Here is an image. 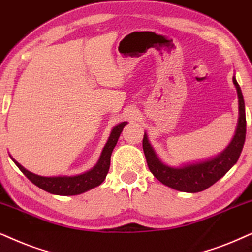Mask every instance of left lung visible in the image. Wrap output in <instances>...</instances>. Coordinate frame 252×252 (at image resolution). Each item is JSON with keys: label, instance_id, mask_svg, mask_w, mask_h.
<instances>
[{"label": "left lung", "instance_id": "left-lung-1", "mask_svg": "<svg viewBox=\"0 0 252 252\" xmlns=\"http://www.w3.org/2000/svg\"><path fill=\"white\" fill-rule=\"evenodd\" d=\"M232 82L236 87L238 96L237 126L231 142L219 155L203 159V160L179 165V166H170L163 163L161 159L158 157L155 149L150 144L148 135L144 132L143 150H144L146 163L151 173L165 186L186 193L201 192L221 179L237 163L245 141L247 120H245L243 95H242L241 87L237 84L235 75L232 76Z\"/></svg>", "mask_w": 252, "mask_h": 252}]
</instances>
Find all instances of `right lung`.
<instances>
[{"mask_svg":"<svg viewBox=\"0 0 252 252\" xmlns=\"http://www.w3.org/2000/svg\"><path fill=\"white\" fill-rule=\"evenodd\" d=\"M126 124H128V122L119 123L111 129L110 135L108 137L106 145L102 149L97 163L91 170L86 171L84 173L76 174V176H38V174H34L32 172L28 171L27 168H24L11 156L10 158L17 165V167L23 172L24 176L39 189L46 190L51 194H56V195H78V194L87 192V190L94 189V187L100 186L103 183V180L106 179L110 166L111 152L115 148L116 143L119 141V137Z\"/></svg>","mask_w":252,"mask_h":252,"instance_id":"obj_1","label":"right lung"}]
</instances>
